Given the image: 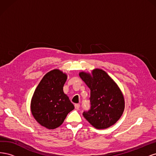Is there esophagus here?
<instances>
[{
  "mask_svg": "<svg viewBox=\"0 0 156 156\" xmlns=\"http://www.w3.org/2000/svg\"><path fill=\"white\" fill-rule=\"evenodd\" d=\"M75 107L76 109H79L80 107V104H79V103H76V104H75Z\"/></svg>",
  "mask_w": 156,
  "mask_h": 156,
  "instance_id": "34e87169",
  "label": "esophagus"
}]
</instances>
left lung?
<instances>
[{"label": "left lung", "mask_w": 156, "mask_h": 156, "mask_svg": "<svg viewBox=\"0 0 156 156\" xmlns=\"http://www.w3.org/2000/svg\"><path fill=\"white\" fill-rule=\"evenodd\" d=\"M92 73H79L90 89V108L83 115L95 128L105 129L115 124L122 116L124 99L119 87L105 71L96 69Z\"/></svg>", "instance_id": "obj_1"}]
</instances>
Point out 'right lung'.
Here are the masks:
<instances>
[{
  "label": "right lung",
  "instance_id": "add662e5",
  "mask_svg": "<svg viewBox=\"0 0 156 156\" xmlns=\"http://www.w3.org/2000/svg\"><path fill=\"white\" fill-rule=\"evenodd\" d=\"M67 75L58 69L47 73L36 88L31 101V112L36 120L48 129L63 123L74 105L63 92Z\"/></svg>",
  "mask_w": 156,
  "mask_h": 156
}]
</instances>
